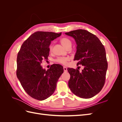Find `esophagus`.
Segmentation results:
<instances>
[{
    "label": "esophagus",
    "mask_w": 122,
    "mask_h": 122,
    "mask_svg": "<svg viewBox=\"0 0 122 122\" xmlns=\"http://www.w3.org/2000/svg\"><path fill=\"white\" fill-rule=\"evenodd\" d=\"M63 68H64V71L65 72H67V67H64Z\"/></svg>",
    "instance_id": "34e87169"
}]
</instances>
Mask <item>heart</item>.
<instances>
[{
    "label": "heart",
    "mask_w": 122,
    "mask_h": 122,
    "mask_svg": "<svg viewBox=\"0 0 122 122\" xmlns=\"http://www.w3.org/2000/svg\"><path fill=\"white\" fill-rule=\"evenodd\" d=\"M60 42L61 45L63 46L65 48L67 49L68 48L71 47L72 46V41L71 40L67 37H63L61 39ZM53 45L52 44L49 46V51L51 52L52 51ZM69 61V58L68 57H58L56 60V61L58 63L61 64L62 65H66L68 64V62Z\"/></svg>",
    "instance_id": "1"
}]
</instances>
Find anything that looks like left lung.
I'll return each mask as SVG.
<instances>
[{
    "mask_svg": "<svg viewBox=\"0 0 122 122\" xmlns=\"http://www.w3.org/2000/svg\"><path fill=\"white\" fill-rule=\"evenodd\" d=\"M66 35L74 38L77 46L74 60L78 61L77 66L84 67L81 72L78 68H68L70 75L69 87L80 98H92L101 91L105 82L108 64L104 46L95 35L84 29Z\"/></svg>",
    "mask_w": 122,
    "mask_h": 122,
    "instance_id": "left-lung-1",
    "label": "left lung"
}]
</instances>
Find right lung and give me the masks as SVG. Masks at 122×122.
Returning <instances> with one entry per match:
<instances>
[{"label": "right lung", "instance_id": "add662e5", "mask_svg": "<svg viewBox=\"0 0 122 122\" xmlns=\"http://www.w3.org/2000/svg\"><path fill=\"white\" fill-rule=\"evenodd\" d=\"M48 31H36L26 40L18 53L16 74L22 86L32 98L44 100L52 95L64 72L62 66L53 64L46 71L41 65L49 55L51 41L60 36Z\"/></svg>", "mask_w": 122, "mask_h": 122}]
</instances>
